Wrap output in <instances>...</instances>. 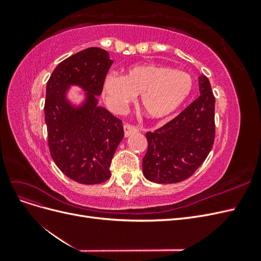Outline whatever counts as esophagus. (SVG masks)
<instances>
[{"mask_svg":"<svg viewBox=\"0 0 261 261\" xmlns=\"http://www.w3.org/2000/svg\"><path fill=\"white\" fill-rule=\"evenodd\" d=\"M137 132H138V128L135 127V126L129 125V124L124 125V135H125V137H128L129 135H132V134L137 133Z\"/></svg>","mask_w":261,"mask_h":261,"instance_id":"34e87169","label":"esophagus"}]
</instances>
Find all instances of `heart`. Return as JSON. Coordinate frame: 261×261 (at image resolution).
<instances>
[{
    "label": "heart",
    "instance_id": "1",
    "mask_svg": "<svg viewBox=\"0 0 261 261\" xmlns=\"http://www.w3.org/2000/svg\"><path fill=\"white\" fill-rule=\"evenodd\" d=\"M194 88L193 77L171 67L147 64L129 68L122 77L109 75L103 97L115 112H122L139 96V106L153 120L167 117L184 103Z\"/></svg>",
    "mask_w": 261,
    "mask_h": 261
}]
</instances>
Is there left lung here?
Wrapping results in <instances>:
<instances>
[{
	"mask_svg": "<svg viewBox=\"0 0 261 261\" xmlns=\"http://www.w3.org/2000/svg\"><path fill=\"white\" fill-rule=\"evenodd\" d=\"M200 96L175 118L148 132L143 159L147 179L173 184L192 176L211 151L215 141V97L204 75L198 77Z\"/></svg>",
	"mask_w": 261,
	"mask_h": 261,
	"instance_id": "left-lung-1",
	"label": "left lung"
}]
</instances>
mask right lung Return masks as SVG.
<instances>
[{
	"label": "right lung",
	"instance_id": "add662e5",
	"mask_svg": "<svg viewBox=\"0 0 261 261\" xmlns=\"http://www.w3.org/2000/svg\"><path fill=\"white\" fill-rule=\"evenodd\" d=\"M112 64L106 50L88 48L61 62L46 84L44 121L51 156L81 184L110 178L112 158L124 137L122 121L98 105ZM73 86L85 92L78 104L68 97Z\"/></svg>",
	"mask_w": 261,
	"mask_h": 261
}]
</instances>
